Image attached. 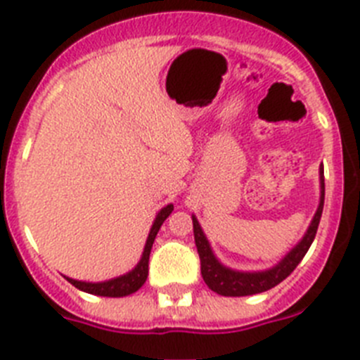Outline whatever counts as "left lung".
I'll list each match as a JSON object with an SVG mask.
<instances>
[{"label": "left lung", "mask_w": 360, "mask_h": 360, "mask_svg": "<svg viewBox=\"0 0 360 360\" xmlns=\"http://www.w3.org/2000/svg\"><path fill=\"white\" fill-rule=\"evenodd\" d=\"M321 202L317 212L314 214L310 227H308L307 234L303 240L295 245L294 249L283 257L281 262L276 266L263 272H238L224 266L216 259L212 254L211 245H209L207 238L203 234L202 227H200L198 219L193 216V231H195V243L198 249L200 256V265H202V278L212 292L219 295H227V297H241V295H252V294H262V292L274 288L276 285L287 279L288 276L294 272L295 266L301 263L304 254L310 249L311 241L316 238L317 227H319L321 214H323V205H324V174L323 167H321Z\"/></svg>", "instance_id": "8db88e82"}]
</instances>
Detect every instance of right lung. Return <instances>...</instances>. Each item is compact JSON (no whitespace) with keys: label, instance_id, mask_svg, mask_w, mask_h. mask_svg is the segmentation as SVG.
I'll return each instance as SVG.
<instances>
[{"label":"right lung","instance_id":"add662e5","mask_svg":"<svg viewBox=\"0 0 360 360\" xmlns=\"http://www.w3.org/2000/svg\"><path fill=\"white\" fill-rule=\"evenodd\" d=\"M173 212V205H165L160 212L157 214L155 221H153V227L149 231L148 241H146L144 252H142L141 262L131 272L128 274L119 276L115 279H110V281H103V283H86V281H77V279L66 278L70 283H72L73 287L79 288L82 292H88V294L94 295H104V297H124V295H129L133 292H136L139 288L142 287L148 279V270H149V254H151V247L153 241L157 238L158 229L162 227V224L165 221V218Z\"/></svg>","mask_w":360,"mask_h":360}]
</instances>
